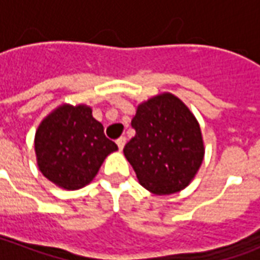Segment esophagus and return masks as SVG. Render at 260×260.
Segmentation results:
<instances>
[{
  "mask_svg": "<svg viewBox=\"0 0 260 260\" xmlns=\"http://www.w3.org/2000/svg\"><path fill=\"white\" fill-rule=\"evenodd\" d=\"M125 142H126V138H125V136H121V138H118V139H117V145H118L119 150H122V149H124Z\"/></svg>",
  "mask_w": 260,
  "mask_h": 260,
  "instance_id": "1",
  "label": "esophagus"
}]
</instances>
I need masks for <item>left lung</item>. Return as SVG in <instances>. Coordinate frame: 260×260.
Segmentation results:
<instances>
[{
    "mask_svg": "<svg viewBox=\"0 0 260 260\" xmlns=\"http://www.w3.org/2000/svg\"><path fill=\"white\" fill-rule=\"evenodd\" d=\"M135 136L124 154L147 191L170 195L184 189L203 161L201 126L178 97L164 93L142 103L132 118Z\"/></svg>",
    "mask_w": 260,
    "mask_h": 260,
    "instance_id": "obj_1",
    "label": "left lung"
}]
</instances>
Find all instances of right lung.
<instances>
[{
    "label": "right lung",
    "mask_w": 260,
    "mask_h": 260,
    "mask_svg": "<svg viewBox=\"0 0 260 260\" xmlns=\"http://www.w3.org/2000/svg\"><path fill=\"white\" fill-rule=\"evenodd\" d=\"M43 175L64 189L87 185L110 153L118 146L104 135L103 125L86 106H61L43 122L35 138Z\"/></svg>",
    "instance_id": "right-lung-1"
}]
</instances>
